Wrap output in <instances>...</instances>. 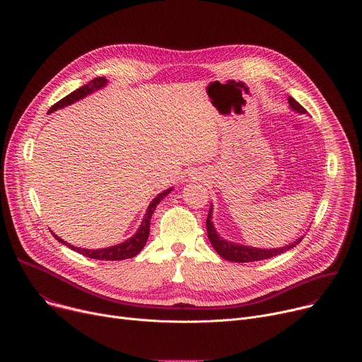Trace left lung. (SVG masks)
Returning <instances> with one entry per match:
<instances>
[{"instance_id":"1","label":"left lung","mask_w":362,"mask_h":362,"mask_svg":"<svg viewBox=\"0 0 362 362\" xmlns=\"http://www.w3.org/2000/svg\"><path fill=\"white\" fill-rule=\"evenodd\" d=\"M288 103H289V106L293 110H296L298 113H305V109L292 97H288ZM211 219H212V204H211V209L208 214V219H206V230H208V238H209L212 246L215 247V250L218 252V255L222 256L223 259L230 261V262L242 264V262H255V261L269 259V257H274L279 253H284V252L292 249L302 240V238H299L293 243H289V245H286L284 247H278V249H259V247H249L245 245H236V243L226 242L225 239L219 238Z\"/></svg>"}]
</instances>
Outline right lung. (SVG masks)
<instances>
[{
    "instance_id": "1",
    "label": "right lung",
    "mask_w": 362,
    "mask_h": 362,
    "mask_svg": "<svg viewBox=\"0 0 362 362\" xmlns=\"http://www.w3.org/2000/svg\"><path fill=\"white\" fill-rule=\"evenodd\" d=\"M106 83H107V80H106L105 77H97V78L88 81V83L84 84L83 87L74 90L73 93H70L69 95H66L64 98H62L60 101H57L54 106H51L49 112H54V110H57V109H62V107H66V106L71 105V103H74V101H77V100L86 97L87 94L93 93L94 90H98V88H101L103 86H106ZM170 190H172V189H168V190H165L163 193L158 194L156 197L153 199V202L148 204L147 212H146V215H144V219H143V222H141V225H140L137 233H136L133 238H130V239H127L126 242L119 243V245H116V246L105 247V249H97V250H90V249H81V247L71 246V245L66 243L63 239H60L57 235H54V233H53V236H54L59 242H62L63 245H67V246L71 247L73 250L78 252V253L83 255V256L91 257V259H100V261H123V259H129V257L136 256V255L144 247V245H146V242H147V238H148V232H150V219H151V215H153L154 209H156V206L160 203V200H162L166 194H169Z\"/></svg>"
}]
</instances>
